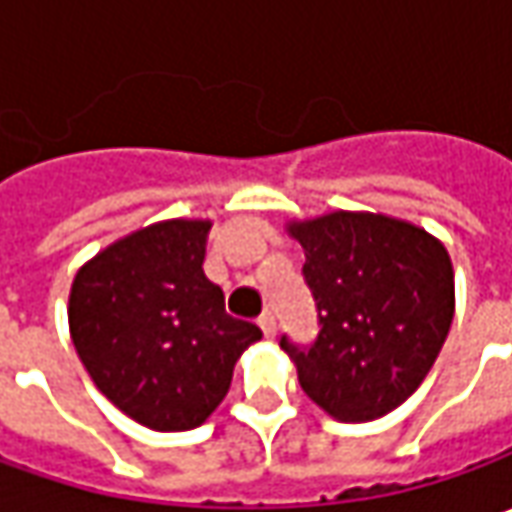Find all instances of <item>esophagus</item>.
Masks as SVG:
<instances>
[{
  "mask_svg": "<svg viewBox=\"0 0 512 512\" xmlns=\"http://www.w3.org/2000/svg\"><path fill=\"white\" fill-rule=\"evenodd\" d=\"M259 327H262L265 339H273V336H276V316H273V313H265V316L259 319Z\"/></svg>",
  "mask_w": 512,
  "mask_h": 512,
  "instance_id": "1",
  "label": "esophagus"
}]
</instances>
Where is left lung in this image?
Wrapping results in <instances>:
<instances>
[{
    "instance_id": "obj_1",
    "label": "left lung",
    "mask_w": 512,
    "mask_h": 512,
    "mask_svg": "<svg viewBox=\"0 0 512 512\" xmlns=\"http://www.w3.org/2000/svg\"><path fill=\"white\" fill-rule=\"evenodd\" d=\"M305 250L319 339H282L310 402L339 422H373L407 402L442 350L456 313L450 253L424 227L370 210L287 219Z\"/></svg>"
}]
</instances>
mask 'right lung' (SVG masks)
I'll return each instance as SVG.
<instances>
[{
    "label": "right lung",
    "instance_id": "obj_1",
    "mask_svg": "<svg viewBox=\"0 0 512 512\" xmlns=\"http://www.w3.org/2000/svg\"><path fill=\"white\" fill-rule=\"evenodd\" d=\"M210 219H162L102 247L76 270L70 342L96 390L156 433L210 419L233 367L262 330L225 313L202 270Z\"/></svg>",
    "mask_w": 512,
    "mask_h": 512
}]
</instances>
